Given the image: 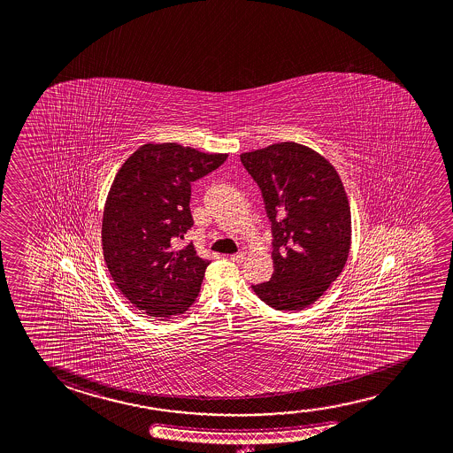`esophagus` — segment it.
I'll return each instance as SVG.
<instances>
[{"label": "esophagus", "instance_id": "1", "mask_svg": "<svg viewBox=\"0 0 453 453\" xmlns=\"http://www.w3.org/2000/svg\"><path fill=\"white\" fill-rule=\"evenodd\" d=\"M243 259H245V254H243V252H237V254H232V256H230V260L235 262V264H242Z\"/></svg>", "mask_w": 453, "mask_h": 453}]
</instances>
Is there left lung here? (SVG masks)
Segmentation results:
<instances>
[{
    "label": "left lung",
    "instance_id": "obj_1",
    "mask_svg": "<svg viewBox=\"0 0 453 453\" xmlns=\"http://www.w3.org/2000/svg\"><path fill=\"white\" fill-rule=\"evenodd\" d=\"M260 188L273 234L274 272L252 286L280 311L314 303L340 276L350 250V208L334 165L296 142L240 155Z\"/></svg>",
    "mask_w": 453,
    "mask_h": 453
}]
</instances>
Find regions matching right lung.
Returning a JSON list of instances; mask_svg holds the SVG:
<instances>
[{
    "label": "right lung",
    "instance_id": "1",
    "mask_svg": "<svg viewBox=\"0 0 453 453\" xmlns=\"http://www.w3.org/2000/svg\"><path fill=\"white\" fill-rule=\"evenodd\" d=\"M227 155L179 143H147L127 157L111 186L103 216V251L121 294L151 318L188 311L208 267L193 243L173 242L193 227L191 183Z\"/></svg>",
    "mask_w": 453,
    "mask_h": 453
}]
</instances>
